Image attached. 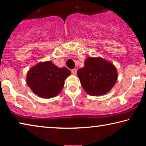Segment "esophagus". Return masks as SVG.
I'll return each mask as SVG.
<instances>
[{"instance_id": "34e87169", "label": "esophagus", "mask_w": 146, "mask_h": 146, "mask_svg": "<svg viewBox=\"0 0 146 146\" xmlns=\"http://www.w3.org/2000/svg\"><path fill=\"white\" fill-rule=\"evenodd\" d=\"M71 73H72L73 75H75L76 74V69H73V70H71Z\"/></svg>"}]
</instances>
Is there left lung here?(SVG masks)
<instances>
[{
	"label": "left lung",
	"instance_id": "obj_1",
	"mask_svg": "<svg viewBox=\"0 0 146 146\" xmlns=\"http://www.w3.org/2000/svg\"><path fill=\"white\" fill-rule=\"evenodd\" d=\"M77 75L84 90L91 96H101L108 93L118 78L114 64L100 56L86 58L84 66L77 71Z\"/></svg>",
	"mask_w": 146,
	"mask_h": 146
}]
</instances>
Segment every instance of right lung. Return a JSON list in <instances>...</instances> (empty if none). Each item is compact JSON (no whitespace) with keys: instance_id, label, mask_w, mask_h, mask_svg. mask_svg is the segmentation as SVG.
I'll return each mask as SVG.
<instances>
[{"instance_id":"obj_1","label":"right lung","mask_w":146,"mask_h":146,"mask_svg":"<svg viewBox=\"0 0 146 146\" xmlns=\"http://www.w3.org/2000/svg\"><path fill=\"white\" fill-rule=\"evenodd\" d=\"M70 75L71 71L65 67L58 68L51 61L40 62L29 69L26 82L35 95L51 98L61 92L64 80Z\"/></svg>"}]
</instances>
